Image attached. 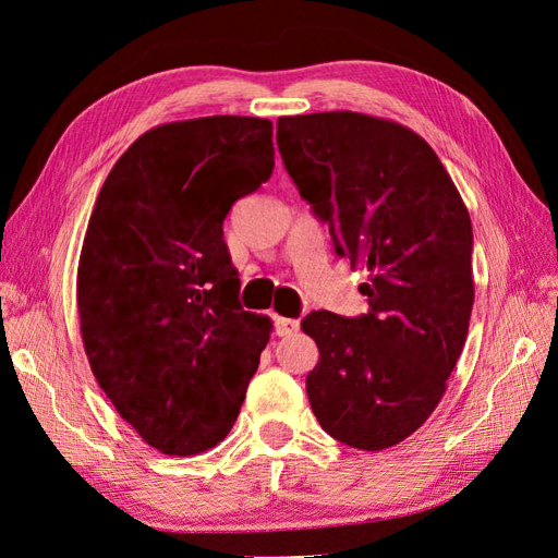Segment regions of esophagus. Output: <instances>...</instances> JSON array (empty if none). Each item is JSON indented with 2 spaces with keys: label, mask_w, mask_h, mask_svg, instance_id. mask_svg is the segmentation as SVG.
<instances>
[{
  "label": "esophagus",
  "mask_w": 558,
  "mask_h": 558,
  "mask_svg": "<svg viewBox=\"0 0 558 558\" xmlns=\"http://www.w3.org/2000/svg\"><path fill=\"white\" fill-rule=\"evenodd\" d=\"M298 328H300V320H295V318H283V316H275V330H277V335H293V332H298Z\"/></svg>",
  "instance_id": "1"
}]
</instances>
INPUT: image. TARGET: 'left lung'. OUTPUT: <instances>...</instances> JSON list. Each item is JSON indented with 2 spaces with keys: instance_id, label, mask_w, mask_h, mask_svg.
<instances>
[{
  "instance_id": "left-lung-1",
  "label": "left lung",
  "mask_w": 558,
  "mask_h": 558,
  "mask_svg": "<svg viewBox=\"0 0 558 558\" xmlns=\"http://www.w3.org/2000/svg\"><path fill=\"white\" fill-rule=\"evenodd\" d=\"M277 146L337 256L363 265L369 312H312L307 396L320 428L365 451L402 442L433 414L475 302L472 226L424 137L356 111L281 116Z\"/></svg>"
}]
</instances>
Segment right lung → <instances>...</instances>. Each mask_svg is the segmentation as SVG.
<instances>
[{
    "label": "right lung",
    "instance_id": "1",
    "mask_svg": "<svg viewBox=\"0 0 558 558\" xmlns=\"http://www.w3.org/2000/svg\"><path fill=\"white\" fill-rule=\"evenodd\" d=\"M272 123L207 116L144 132L118 158L78 258L81 337L99 388L170 456L238 421L272 320L240 307L223 221L272 174Z\"/></svg>",
    "mask_w": 558,
    "mask_h": 558
}]
</instances>
